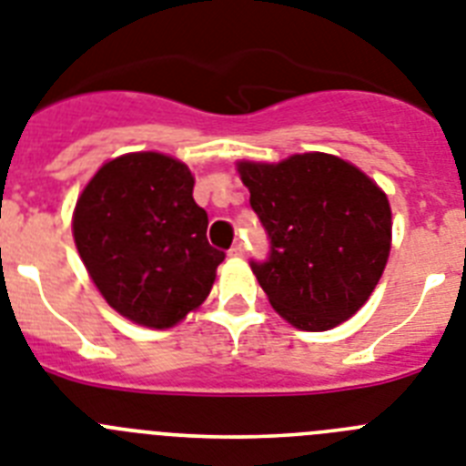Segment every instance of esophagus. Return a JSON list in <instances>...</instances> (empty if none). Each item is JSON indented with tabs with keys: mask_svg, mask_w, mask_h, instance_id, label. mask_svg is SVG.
<instances>
[{
	"mask_svg": "<svg viewBox=\"0 0 466 466\" xmlns=\"http://www.w3.org/2000/svg\"><path fill=\"white\" fill-rule=\"evenodd\" d=\"M242 254H245V248H242V242H236L233 248L228 249V257H233V259H240Z\"/></svg>",
	"mask_w": 466,
	"mask_h": 466,
	"instance_id": "34e87169",
	"label": "esophagus"
}]
</instances>
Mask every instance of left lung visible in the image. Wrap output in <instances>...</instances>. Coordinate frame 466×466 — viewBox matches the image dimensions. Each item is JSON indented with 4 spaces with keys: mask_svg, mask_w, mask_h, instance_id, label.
Here are the masks:
<instances>
[{
    "mask_svg": "<svg viewBox=\"0 0 466 466\" xmlns=\"http://www.w3.org/2000/svg\"><path fill=\"white\" fill-rule=\"evenodd\" d=\"M249 205L271 238V259L252 264L289 325L325 332L363 309L391 252L387 193L329 153L236 162Z\"/></svg>",
    "mask_w": 466,
    "mask_h": 466,
    "instance_id": "8db88e82",
    "label": "left lung"
}]
</instances>
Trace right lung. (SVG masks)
<instances>
[{"instance_id":"1","label":"right lung","mask_w":466,"mask_h":466,"mask_svg":"<svg viewBox=\"0 0 466 466\" xmlns=\"http://www.w3.org/2000/svg\"><path fill=\"white\" fill-rule=\"evenodd\" d=\"M195 177L157 150L103 162L79 193L73 238L101 297L131 323L174 328L209 297L224 252L207 242Z\"/></svg>"}]
</instances>
